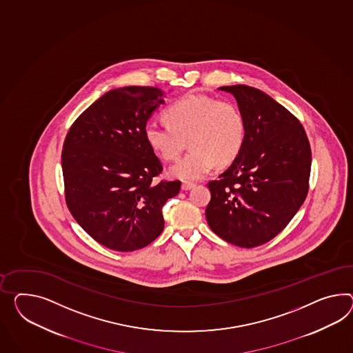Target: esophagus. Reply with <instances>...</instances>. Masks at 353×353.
<instances>
[{
	"mask_svg": "<svg viewBox=\"0 0 353 353\" xmlns=\"http://www.w3.org/2000/svg\"><path fill=\"white\" fill-rule=\"evenodd\" d=\"M194 183H190V181H184L183 184H181V190H190L192 188H194Z\"/></svg>",
	"mask_w": 353,
	"mask_h": 353,
	"instance_id": "esophagus-1",
	"label": "esophagus"
}]
</instances>
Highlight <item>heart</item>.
<instances>
[{"label":"heart","mask_w":353,"mask_h":353,"mask_svg":"<svg viewBox=\"0 0 353 353\" xmlns=\"http://www.w3.org/2000/svg\"><path fill=\"white\" fill-rule=\"evenodd\" d=\"M169 125L148 121L145 141L163 161L175 160L190 142V154L169 169L172 178L199 181L216 163H233L245 142V119L239 108L202 94H188L165 111Z\"/></svg>","instance_id":"obj_1"}]
</instances>
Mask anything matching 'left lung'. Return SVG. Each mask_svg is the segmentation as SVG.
<instances>
[{"instance_id":"left-lung-1","label":"left lung","mask_w":353,"mask_h":353,"mask_svg":"<svg viewBox=\"0 0 353 353\" xmlns=\"http://www.w3.org/2000/svg\"><path fill=\"white\" fill-rule=\"evenodd\" d=\"M245 119V142L217 181H208L206 220L229 243L252 248L272 241L305 202L311 148L299 119L269 94L244 84L220 87Z\"/></svg>"}]
</instances>
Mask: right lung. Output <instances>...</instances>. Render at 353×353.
<instances>
[{"label":"right lung","instance_id":"obj_1","mask_svg":"<svg viewBox=\"0 0 353 353\" xmlns=\"http://www.w3.org/2000/svg\"><path fill=\"white\" fill-rule=\"evenodd\" d=\"M154 87L105 93L74 121L63 142L65 199L77 223L94 241L130 252L163 233L165 202L181 181L154 178L163 165L147 143L145 127L163 103Z\"/></svg>","mask_w":353,"mask_h":353}]
</instances>
